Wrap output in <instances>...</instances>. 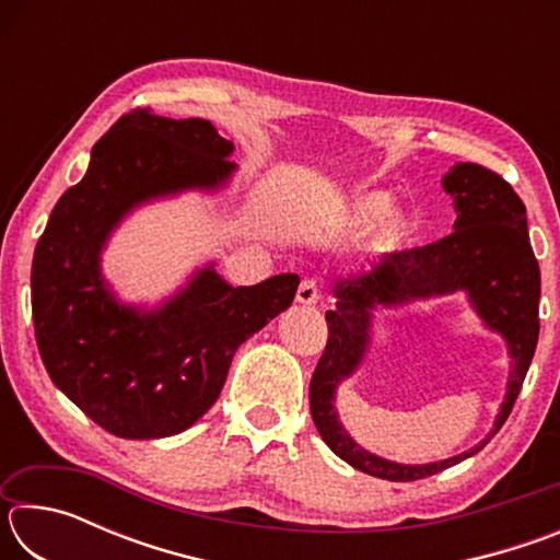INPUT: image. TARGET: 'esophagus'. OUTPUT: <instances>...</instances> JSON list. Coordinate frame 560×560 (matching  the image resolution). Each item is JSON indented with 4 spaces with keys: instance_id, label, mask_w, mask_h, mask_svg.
I'll return each mask as SVG.
<instances>
[{
    "instance_id": "1",
    "label": "esophagus",
    "mask_w": 560,
    "mask_h": 560,
    "mask_svg": "<svg viewBox=\"0 0 560 560\" xmlns=\"http://www.w3.org/2000/svg\"><path fill=\"white\" fill-rule=\"evenodd\" d=\"M320 299V289L314 279H303L299 283V291H296V301L303 303V306H311V303H316Z\"/></svg>"
}]
</instances>
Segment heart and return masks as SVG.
Here are the masks:
<instances>
[{
    "label": "heart",
    "instance_id": "heart-1",
    "mask_svg": "<svg viewBox=\"0 0 560 560\" xmlns=\"http://www.w3.org/2000/svg\"><path fill=\"white\" fill-rule=\"evenodd\" d=\"M393 207H395V200L387 192L360 195L358 200L348 207L346 222H348V226H353V230H358V232H368V230H373V226L381 224L384 217L387 215L388 222L381 226L377 240H381L383 246H397L415 232V220L405 212L390 214Z\"/></svg>",
    "mask_w": 560,
    "mask_h": 560
}]
</instances>
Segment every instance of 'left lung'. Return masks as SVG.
<instances>
[{
    "instance_id": "1",
    "label": "left lung",
    "mask_w": 560,
    "mask_h": 560,
    "mask_svg": "<svg viewBox=\"0 0 560 560\" xmlns=\"http://www.w3.org/2000/svg\"><path fill=\"white\" fill-rule=\"evenodd\" d=\"M454 200V232L410 252L387 254L371 269L336 279V308L326 311L328 343L308 387L311 417L324 442L350 467L387 481H415L477 454L506 422L538 343L541 271L530 249L526 207L504 177L457 163L442 177ZM464 290L486 327L508 340L512 371L495 428L471 451L430 465L377 458L349 438L335 412L337 385L352 376L372 342V311Z\"/></svg>"
}]
</instances>
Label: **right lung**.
I'll use <instances>...</instances> for the list:
<instances>
[{
    "instance_id": "1",
    "label": "right lung",
    "mask_w": 560,
    "mask_h": 560,
    "mask_svg": "<svg viewBox=\"0 0 560 560\" xmlns=\"http://www.w3.org/2000/svg\"><path fill=\"white\" fill-rule=\"evenodd\" d=\"M234 145L210 120L130 110L91 150L61 195L32 264L36 346L54 385L122 440L177 434L210 410L246 338L291 306L296 273L232 287L214 264L160 306L118 301L101 271L103 246L126 217L187 189L220 192Z\"/></svg>"
}]
</instances>
